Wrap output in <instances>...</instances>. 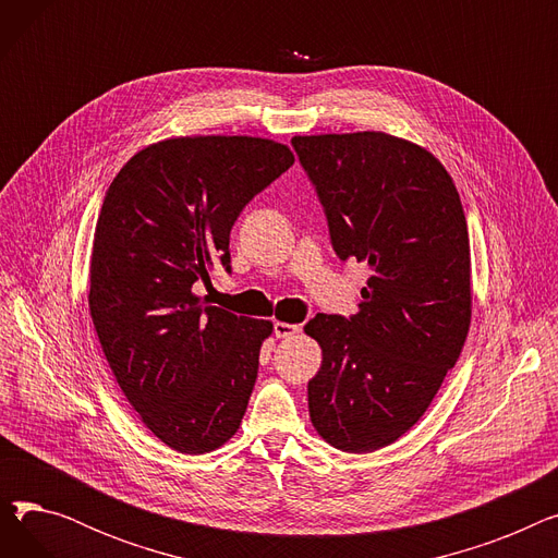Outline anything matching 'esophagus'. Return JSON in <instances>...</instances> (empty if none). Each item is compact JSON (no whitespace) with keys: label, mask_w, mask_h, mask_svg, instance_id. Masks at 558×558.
Listing matches in <instances>:
<instances>
[{"label":"esophagus","mask_w":558,"mask_h":558,"mask_svg":"<svg viewBox=\"0 0 558 558\" xmlns=\"http://www.w3.org/2000/svg\"><path fill=\"white\" fill-rule=\"evenodd\" d=\"M296 332H301V326H296V324H284V320H276V324H274V335L278 339L294 337Z\"/></svg>","instance_id":"esophagus-1"}]
</instances>
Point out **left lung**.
Returning a JSON list of instances; mask_svg holds the SVG:
<instances>
[{"label":"left lung","mask_w":558,"mask_h":558,"mask_svg":"<svg viewBox=\"0 0 558 558\" xmlns=\"http://www.w3.org/2000/svg\"><path fill=\"white\" fill-rule=\"evenodd\" d=\"M339 259L368 264L360 312L316 314L324 350L310 418L343 452L385 448L418 423L471 326V244L446 167L407 140L364 131L291 137Z\"/></svg>","instance_id":"obj_1"}]
</instances>
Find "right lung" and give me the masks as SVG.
<instances>
[{"label":"right lung","instance_id":"1","mask_svg":"<svg viewBox=\"0 0 558 558\" xmlns=\"http://www.w3.org/2000/svg\"><path fill=\"white\" fill-rule=\"evenodd\" d=\"M294 165L284 144L246 135L171 137L110 183L95 230L90 314L131 407L165 446L203 454L238 432L271 320L194 294L230 274V230Z\"/></svg>","mask_w":558,"mask_h":558}]
</instances>
